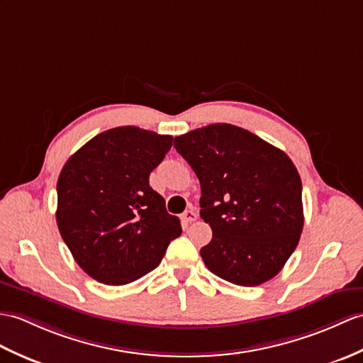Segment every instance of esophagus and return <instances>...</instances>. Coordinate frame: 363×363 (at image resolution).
<instances>
[{
    "instance_id": "1",
    "label": "esophagus",
    "mask_w": 363,
    "mask_h": 363,
    "mask_svg": "<svg viewBox=\"0 0 363 363\" xmlns=\"http://www.w3.org/2000/svg\"><path fill=\"white\" fill-rule=\"evenodd\" d=\"M181 218H182V223L184 224H190V223L198 220V213H196V210L189 208V210H185Z\"/></svg>"
}]
</instances>
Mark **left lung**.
I'll list each match as a JSON object with an SVG mask.
<instances>
[{
  "label": "left lung",
  "instance_id": "left-lung-1",
  "mask_svg": "<svg viewBox=\"0 0 363 363\" xmlns=\"http://www.w3.org/2000/svg\"><path fill=\"white\" fill-rule=\"evenodd\" d=\"M201 184V218L213 237L207 269L238 286L281 271L303 230L301 179L289 156L240 126L213 123L174 138Z\"/></svg>",
  "mask_w": 363,
  "mask_h": 363
}]
</instances>
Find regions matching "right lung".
Segmentation results:
<instances>
[{
    "instance_id": "right-lung-1",
    "label": "right lung",
    "mask_w": 363,
    "mask_h": 363,
    "mask_svg": "<svg viewBox=\"0 0 363 363\" xmlns=\"http://www.w3.org/2000/svg\"><path fill=\"white\" fill-rule=\"evenodd\" d=\"M173 138L138 126L97 134L67 159L57 181V224L91 278L128 284L161 263L181 223L150 187Z\"/></svg>"
}]
</instances>
